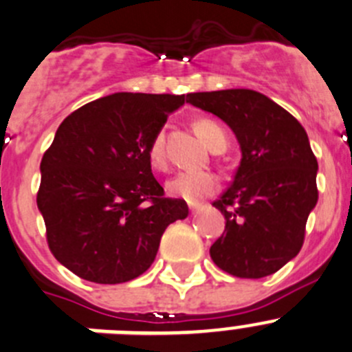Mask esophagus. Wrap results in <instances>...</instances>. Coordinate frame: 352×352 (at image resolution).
<instances>
[{
    "instance_id": "obj_1",
    "label": "esophagus",
    "mask_w": 352,
    "mask_h": 352,
    "mask_svg": "<svg viewBox=\"0 0 352 352\" xmlns=\"http://www.w3.org/2000/svg\"><path fill=\"white\" fill-rule=\"evenodd\" d=\"M189 210H190V213H196V211L201 210V204H197V203H189Z\"/></svg>"
}]
</instances>
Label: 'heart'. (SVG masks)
I'll use <instances>...</instances> for the list:
<instances>
[{"instance_id":"obj_1","label":"heart","mask_w":352,"mask_h":352,"mask_svg":"<svg viewBox=\"0 0 352 352\" xmlns=\"http://www.w3.org/2000/svg\"><path fill=\"white\" fill-rule=\"evenodd\" d=\"M197 135L211 151H223L227 148V134L223 129L211 118H199L194 124ZM148 162L155 170H163L166 166L165 153V132L158 131L153 135L148 146ZM218 189V179L211 172H180L166 182V190L172 196L194 203L210 196Z\"/></svg>"}]
</instances>
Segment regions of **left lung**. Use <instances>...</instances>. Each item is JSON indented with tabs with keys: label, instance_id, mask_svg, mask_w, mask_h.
Returning <instances> with one entry per match:
<instances>
[{
	"label": "left lung",
	"instance_id": "left-lung-1",
	"mask_svg": "<svg viewBox=\"0 0 352 352\" xmlns=\"http://www.w3.org/2000/svg\"><path fill=\"white\" fill-rule=\"evenodd\" d=\"M189 103L234 131L242 158L234 182L213 203L225 230L210 248L218 268L239 278L280 270L302 248L318 201V162L305 127L265 94L225 89L189 94Z\"/></svg>",
	"mask_w": 352,
	"mask_h": 352
}]
</instances>
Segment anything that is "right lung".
<instances>
[{
    "label": "right lung",
    "instance_id": "1",
    "mask_svg": "<svg viewBox=\"0 0 352 352\" xmlns=\"http://www.w3.org/2000/svg\"><path fill=\"white\" fill-rule=\"evenodd\" d=\"M186 94L117 93L84 104L58 127L41 160L37 208L54 258L96 284L144 274L184 199L165 197L148 146Z\"/></svg>",
    "mask_w": 352,
    "mask_h": 352
}]
</instances>
